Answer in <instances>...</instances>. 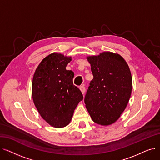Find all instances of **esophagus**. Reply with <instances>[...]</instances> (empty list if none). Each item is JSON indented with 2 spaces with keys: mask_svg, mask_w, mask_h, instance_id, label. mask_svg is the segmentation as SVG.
I'll use <instances>...</instances> for the list:
<instances>
[{
  "mask_svg": "<svg viewBox=\"0 0 160 160\" xmlns=\"http://www.w3.org/2000/svg\"><path fill=\"white\" fill-rule=\"evenodd\" d=\"M79 88H80L81 92L82 93V94H84L85 91H86V88H85V87L83 86H80Z\"/></svg>",
  "mask_w": 160,
  "mask_h": 160,
  "instance_id": "esophagus-1",
  "label": "esophagus"
}]
</instances>
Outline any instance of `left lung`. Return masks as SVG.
Returning <instances> with one entry per match:
<instances>
[{
    "instance_id": "8db88e82",
    "label": "left lung",
    "mask_w": 160,
    "mask_h": 160,
    "mask_svg": "<svg viewBox=\"0 0 160 160\" xmlns=\"http://www.w3.org/2000/svg\"><path fill=\"white\" fill-rule=\"evenodd\" d=\"M93 79L84 102L95 122L110 125L118 119L127 107L132 89L129 67L119 54L106 52L89 56Z\"/></svg>"
}]
</instances>
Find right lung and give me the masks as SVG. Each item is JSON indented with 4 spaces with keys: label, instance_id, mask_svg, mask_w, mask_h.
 <instances>
[{
    "label": "right lung",
    "instance_id": "1",
    "mask_svg": "<svg viewBox=\"0 0 160 160\" xmlns=\"http://www.w3.org/2000/svg\"><path fill=\"white\" fill-rule=\"evenodd\" d=\"M71 60L61 54H50L38 65L33 77V102L42 118L55 128L69 124L83 100L82 92L73 84L74 72L66 70Z\"/></svg>",
    "mask_w": 160,
    "mask_h": 160
}]
</instances>
